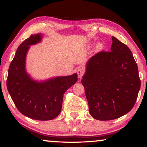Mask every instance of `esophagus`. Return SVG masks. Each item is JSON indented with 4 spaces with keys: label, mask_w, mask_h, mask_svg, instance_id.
<instances>
[{
    "label": "esophagus",
    "mask_w": 147,
    "mask_h": 147,
    "mask_svg": "<svg viewBox=\"0 0 147 147\" xmlns=\"http://www.w3.org/2000/svg\"><path fill=\"white\" fill-rule=\"evenodd\" d=\"M77 74H78V78H81L82 77V76L84 75V73H85V71H84V69L83 68H78V69H77Z\"/></svg>",
    "instance_id": "34e87169"
}]
</instances>
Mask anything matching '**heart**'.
<instances>
[{
    "label": "heart",
    "mask_w": 147,
    "mask_h": 147,
    "mask_svg": "<svg viewBox=\"0 0 147 147\" xmlns=\"http://www.w3.org/2000/svg\"><path fill=\"white\" fill-rule=\"evenodd\" d=\"M102 48H103V45H102V44H101V43H98V44L96 45V50H98V51H99V50H101V49H102Z\"/></svg>",
    "instance_id": "obj_1"
}]
</instances>
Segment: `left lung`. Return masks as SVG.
Segmentation results:
<instances>
[{
  "label": "left lung",
  "instance_id": "8db88e82",
  "mask_svg": "<svg viewBox=\"0 0 147 147\" xmlns=\"http://www.w3.org/2000/svg\"><path fill=\"white\" fill-rule=\"evenodd\" d=\"M82 78L94 119H117L135 105L141 87L138 65L130 49L115 37L111 51H100L89 59Z\"/></svg>",
  "mask_w": 147,
  "mask_h": 147
}]
</instances>
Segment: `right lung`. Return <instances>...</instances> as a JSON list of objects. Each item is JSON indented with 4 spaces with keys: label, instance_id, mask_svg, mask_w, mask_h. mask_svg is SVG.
Returning a JSON list of instances; mask_svg holds the SVG:
<instances>
[{
    "label": "right lung",
    "instance_id": "right-lung-1",
    "mask_svg": "<svg viewBox=\"0 0 147 147\" xmlns=\"http://www.w3.org/2000/svg\"><path fill=\"white\" fill-rule=\"evenodd\" d=\"M41 39V34H32L19 46L9 65L6 85L15 105L22 114L35 120L49 121L60 113L63 94L78 78L74 74L43 82L30 78L25 71L26 53L29 45Z\"/></svg>",
    "mask_w": 147,
    "mask_h": 147
}]
</instances>
